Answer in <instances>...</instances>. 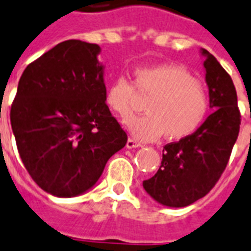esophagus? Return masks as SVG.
<instances>
[{
    "label": "esophagus",
    "mask_w": 251,
    "mask_h": 251,
    "mask_svg": "<svg viewBox=\"0 0 251 251\" xmlns=\"http://www.w3.org/2000/svg\"><path fill=\"white\" fill-rule=\"evenodd\" d=\"M141 146H142V144H141V142L133 140V138H128V141H127L128 149H136V148H141Z\"/></svg>",
    "instance_id": "1"
}]
</instances>
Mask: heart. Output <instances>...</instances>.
Here are the masks:
<instances>
[{"label":"heart","instance_id":"1","mask_svg":"<svg viewBox=\"0 0 251 251\" xmlns=\"http://www.w3.org/2000/svg\"><path fill=\"white\" fill-rule=\"evenodd\" d=\"M136 93L149 96L146 115L128 122L134 137L152 141L164 133L167 140H182L199 129L209 111L206 87L186 68L173 64L138 66L133 83L121 76L107 87V107L122 121L133 114Z\"/></svg>","mask_w":251,"mask_h":251}]
</instances>
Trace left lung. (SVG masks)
I'll return each mask as SVG.
<instances>
[{"instance_id": "8db88e82", "label": "left lung", "mask_w": 251, "mask_h": 251, "mask_svg": "<svg viewBox=\"0 0 251 251\" xmlns=\"http://www.w3.org/2000/svg\"><path fill=\"white\" fill-rule=\"evenodd\" d=\"M205 55L206 83L213 113L196 132L164 146L163 160L144 188L158 202L182 208L204 198L228 164L241 124L237 93L229 74L212 53Z\"/></svg>"}]
</instances>
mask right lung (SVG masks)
<instances>
[{"mask_svg": "<svg viewBox=\"0 0 251 251\" xmlns=\"http://www.w3.org/2000/svg\"><path fill=\"white\" fill-rule=\"evenodd\" d=\"M96 43L69 39L32 61L10 121L23 164L39 187L72 198L92 187L127 133L105 101Z\"/></svg>", "mask_w": 251, "mask_h": 251, "instance_id": "add662e5", "label": "right lung"}]
</instances>
